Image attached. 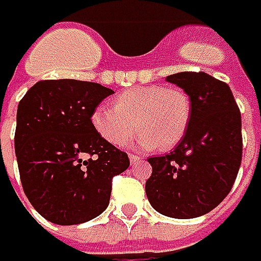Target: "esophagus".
<instances>
[{"label": "esophagus", "instance_id": "34e87169", "mask_svg": "<svg viewBox=\"0 0 261 261\" xmlns=\"http://www.w3.org/2000/svg\"><path fill=\"white\" fill-rule=\"evenodd\" d=\"M129 160H130V164H135L139 160V157L135 156V154H129Z\"/></svg>", "mask_w": 261, "mask_h": 261}]
</instances>
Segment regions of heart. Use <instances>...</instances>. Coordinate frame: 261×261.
Returning <instances> with one entry per match:
<instances>
[{"label": "heart", "mask_w": 261, "mask_h": 261, "mask_svg": "<svg viewBox=\"0 0 261 261\" xmlns=\"http://www.w3.org/2000/svg\"><path fill=\"white\" fill-rule=\"evenodd\" d=\"M112 107H97L92 111L94 130L111 145L125 146L138 127L142 130L138 145L145 150L171 149L180 143L193 114L186 91L164 86L129 88L114 98Z\"/></svg>", "instance_id": "b5f03b06"}]
</instances>
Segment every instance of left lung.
I'll return each mask as SVG.
<instances>
[{
  "label": "left lung",
  "instance_id": "8db88e82",
  "mask_svg": "<svg viewBox=\"0 0 261 261\" xmlns=\"http://www.w3.org/2000/svg\"><path fill=\"white\" fill-rule=\"evenodd\" d=\"M166 80L188 94L193 114L174 150L147 160L146 195L162 215L191 219L218 206L233 187L242 162V118L228 84L204 71Z\"/></svg>",
  "mask_w": 261,
  "mask_h": 261
}]
</instances>
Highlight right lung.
I'll return each mask as SVG.
<instances>
[{
    "label": "right lung",
    "instance_id": "right-lung-1",
    "mask_svg": "<svg viewBox=\"0 0 261 261\" xmlns=\"http://www.w3.org/2000/svg\"><path fill=\"white\" fill-rule=\"evenodd\" d=\"M111 88L79 80H45L18 105L15 154L22 188L56 225H79L110 204L112 178L129 157L94 130L91 114Z\"/></svg>",
    "mask_w": 261,
    "mask_h": 261
}]
</instances>
